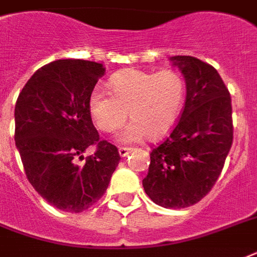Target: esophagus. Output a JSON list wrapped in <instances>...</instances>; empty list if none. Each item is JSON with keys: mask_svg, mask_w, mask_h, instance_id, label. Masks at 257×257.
Masks as SVG:
<instances>
[{"mask_svg": "<svg viewBox=\"0 0 257 257\" xmlns=\"http://www.w3.org/2000/svg\"><path fill=\"white\" fill-rule=\"evenodd\" d=\"M132 151H133L132 148H126V147H120V148H118V153H120L121 157L128 156L129 153L132 152Z\"/></svg>", "mask_w": 257, "mask_h": 257, "instance_id": "1", "label": "esophagus"}]
</instances>
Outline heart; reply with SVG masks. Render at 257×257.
<instances>
[{"instance_id":"obj_1","label":"heart","mask_w":257,"mask_h":257,"mask_svg":"<svg viewBox=\"0 0 257 257\" xmlns=\"http://www.w3.org/2000/svg\"><path fill=\"white\" fill-rule=\"evenodd\" d=\"M110 93L97 86L88 100L89 113L97 128L113 132L126 117L132 121L117 136L120 143H132L144 136L159 139L168 133L183 112L185 80L175 69L159 72L131 69L109 80Z\"/></svg>"}]
</instances>
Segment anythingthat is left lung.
Returning a JSON list of instances; mask_svg holds the SVG:
<instances>
[{
  "label": "left lung",
  "mask_w": 257,
  "mask_h": 257,
  "mask_svg": "<svg viewBox=\"0 0 257 257\" xmlns=\"http://www.w3.org/2000/svg\"><path fill=\"white\" fill-rule=\"evenodd\" d=\"M187 84L183 113L151 152L145 193L164 208L199 203L219 179L233 140L231 96L212 65L191 56L171 57Z\"/></svg>",
  "instance_id": "8db88e82"
}]
</instances>
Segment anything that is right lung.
Returning a JSON list of instances; mask_svg holds the SVG:
<instances>
[{
    "instance_id": "right-lung-1",
    "label": "right lung",
    "mask_w": 257,
    "mask_h": 257,
    "mask_svg": "<svg viewBox=\"0 0 257 257\" xmlns=\"http://www.w3.org/2000/svg\"><path fill=\"white\" fill-rule=\"evenodd\" d=\"M102 64L58 60L42 66L18 94L14 140L29 183L53 207L78 213L104 195L120 161L118 149L100 140L88 100ZM89 146L96 152L82 166Z\"/></svg>"
}]
</instances>
